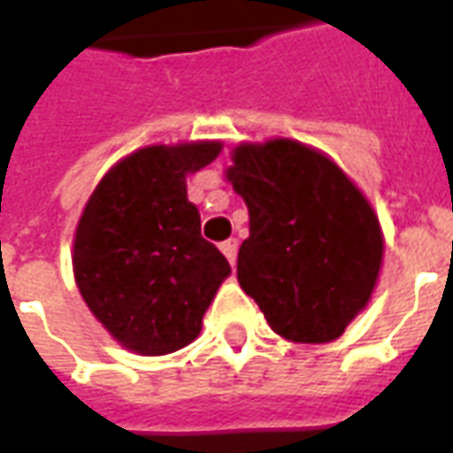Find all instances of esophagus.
Instances as JSON below:
<instances>
[{"label": "esophagus", "instance_id": "1", "mask_svg": "<svg viewBox=\"0 0 453 453\" xmlns=\"http://www.w3.org/2000/svg\"><path fill=\"white\" fill-rule=\"evenodd\" d=\"M220 252L227 257V262H230V265H235V259H237V240L235 237H230V240H226V242H220Z\"/></svg>", "mask_w": 453, "mask_h": 453}]
</instances>
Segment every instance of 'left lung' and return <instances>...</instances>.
I'll use <instances>...</instances> for the list:
<instances>
[{
  "label": "left lung",
  "mask_w": 453,
  "mask_h": 453,
  "mask_svg": "<svg viewBox=\"0 0 453 453\" xmlns=\"http://www.w3.org/2000/svg\"><path fill=\"white\" fill-rule=\"evenodd\" d=\"M226 177L250 211L242 291L286 340H337L379 279L383 235L369 201L333 159L286 138L237 145Z\"/></svg>",
  "instance_id": "obj_1"
}]
</instances>
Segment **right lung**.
<instances>
[{
  "instance_id": "right-lung-1",
  "label": "right lung",
  "mask_w": 453,
  "mask_h": 453,
  "mask_svg": "<svg viewBox=\"0 0 453 453\" xmlns=\"http://www.w3.org/2000/svg\"><path fill=\"white\" fill-rule=\"evenodd\" d=\"M218 152L220 142L208 140L133 152L104 174L77 223V288L113 340L135 354L159 357L196 340L230 274L187 198V174Z\"/></svg>"
}]
</instances>
